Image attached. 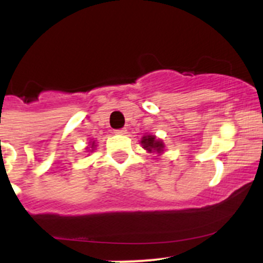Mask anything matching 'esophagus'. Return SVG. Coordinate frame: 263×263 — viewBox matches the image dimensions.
<instances>
[{"mask_svg": "<svg viewBox=\"0 0 263 263\" xmlns=\"http://www.w3.org/2000/svg\"><path fill=\"white\" fill-rule=\"evenodd\" d=\"M127 132V129L126 128H121V129H116L115 131V134H117V135H124Z\"/></svg>", "mask_w": 263, "mask_h": 263, "instance_id": "esophagus-1", "label": "esophagus"}]
</instances>
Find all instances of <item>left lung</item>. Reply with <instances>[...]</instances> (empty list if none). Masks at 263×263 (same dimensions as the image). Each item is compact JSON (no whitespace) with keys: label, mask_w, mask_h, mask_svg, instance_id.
Segmentation results:
<instances>
[{"label":"left lung","mask_w":263,"mask_h":263,"mask_svg":"<svg viewBox=\"0 0 263 263\" xmlns=\"http://www.w3.org/2000/svg\"><path fill=\"white\" fill-rule=\"evenodd\" d=\"M141 145L145 150H147L148 153H156L161 154L164 151V144L161 140L156 139L154 135H147L141 139Z\"/></svg>","instance_id":"left-lung-1"}]
</instances>
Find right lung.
<instances>
[{"mask_svg":"<svg viewBox=\"0 0 263 263\" xmlns=\"http://www.w3.org/2000/svg\"><path fill=\"white\" fill-rule=\"evenodd\" d=\"M95 146H97V145H95V141H90L89 142V147H86V150L89 151V153H92V151H94Z\"/></svg>","mask_w":263,"mask_h":263,"instance_id":"obj_1","label":"right lung"}]
</instances>
